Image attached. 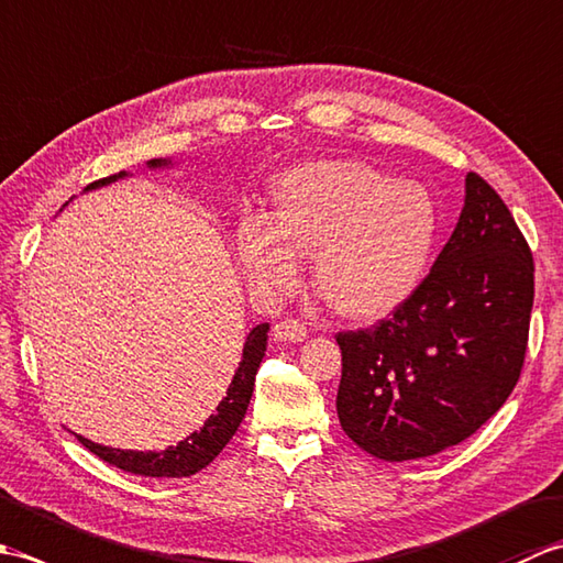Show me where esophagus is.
<instances>
[{
  "label": "esophagus",
  "instance_id": "esophagus-1",
  "mask_svg": "<svg viewBox=\"0 0 563 563\" xmlns=\"http://www.w3.org/2000/svg\"><path fill=\"white\" fill-rule=\"evenodd\" d=\"M307 333H309V329L305 321L295 319V317L283 319L273 327V336L278 341H302V339H307Z\"/></svg>",
  "mask_w": 563,
  "mask_h": 563
}]
</instances>
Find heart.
<instances>
[{"label":"heart","mask_w":563,"mask_h":563,"mask_svg":"<svg viewBox=\"0 0 563 563\" xmlns=\"http://www.w3.org/2000/svg\"><path fill=\"white\" fill-rule=\"evenodd\" d=\"M440 212L430 190L353 159L312 162L273 188L271 224L246 218L236 254L256 290L285 292L314 254V285L331 309L379 319L421 288L433 261Z\"/></svg>","instance_id":"heart-1"}]
</instances>
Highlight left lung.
Listing matches in <instances>:
<instances>
[{
  "label": "left lung",
  "instance_id": "left-lung-1",
  "mask_svg": "<svg viewBox=\"0 0 563 563\" xmlns=\"http://www.w3.org/2000/svg\"><path fill=\"white\" fill-rule=\"evenodd\" d=\"M534 261L512 212L479 174L448 244L409 300L339 331V421L365 452L418 460L476 433L518 385Z\"/></svg>",
  "mask_w": 563,
  "mask_h": 563
}]
</instances>
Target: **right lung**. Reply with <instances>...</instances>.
I'll list each match as a JSON object with an SVG mask.
<instances>
[{"label": "right lung", "instance_id": "right-lung-1", "mask_svg": "<svg viewBox=\"0 0 563 563\" xmlns=\"http://www.w3.org/2000/svg\"><path fill=\"white\" fill-rule=\"evenodd\" d=\"M150 164L159 166L162 162L154 159ZM118 176H125V174L121 172V174L99 178V181L89 184L87 190L111 184ZM266 343H268V324H258L254 331L249 333V339L244 343V357L236 367L232 385H230V389H227V397L220 401L218 411L208 418L206 426L196 430V433H190L186 440L178 442V445L166 448L162 452H133V450L103 448V445H97V442H91L81 435H77V440L89 452L97 454L99 460L109 462V464L118 466V470L130 472V474L190 476V474L200 472L202 466H208L214 457H218L222 448L236 433L239 423H242L246 406L251 401V391H254L256 369L263 361V355H266Z\"/></svg>", "mask_w": 563, "mask_h": 563}]
</instances>
